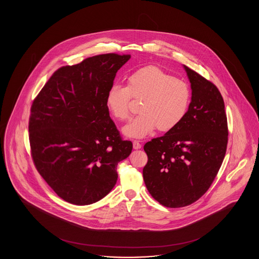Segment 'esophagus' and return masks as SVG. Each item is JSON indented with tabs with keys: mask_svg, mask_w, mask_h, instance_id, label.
Segmentation results:
<instances>
[{
	"mask_svg": "<svg viewBox=\"0 0 259 259\" xmlns=\"http://www.w3.org/2000/svg\"><path fill=\"white\" fill-rule=\"evenodd\" d=\"M142 147V145L140 144L139 141H133V148L134 149H140Z\"/></svg>",
	"mask_w": 259,
	"mask_h": 259,
	"instance_id": "34e87169",
	"label": "esophagus"
}]
</instances>
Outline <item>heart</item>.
I'll return each instance as SVG.
<instances>
[{
    "label": "heart",
    "instance_id": "obj_1",
    "mask_svg": "<svg viewBox=\"0 0 259 259\" xmlns=\"http://www.w3.org/2000/svg\"><path fill=\"white\" fill-rule=\"evenodd\" d=\"M191 92L188 84L160 68L148 66L131 74L127 87L112 84L106 97L111 115L126 120L131 114V101L142 100L141 113L124 126V135L142 139L156 128L168 132L183 121L188 111Z\"/></svg>",
    "mask_w": 259,
    "mask_h": 259
}]
</instances>
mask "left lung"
Segmentation results:
<instances>
[{"label":"left lung","instance_id":"obj_1","mask_svg":"<svg viewBox=\"0 0 259 259\" xmlns=\"http://www.w3.org/2000/svg\"><path fill=\"white\" fill-rule=\"evenodd\" d=\"M192 97L183 121L148 142L143 169L150 195L168 208H182L202 197L217 177L228 143L224 101L218 87L185 66Z\"/></svg>","mask_w":259,"mask_h":259}]
</instances>
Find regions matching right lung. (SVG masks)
Returning <instances> with one entry per match:
<instances>
[{"instance_id": "1", "label": "right lung", "mask_w": 259, "mask_h": 259, "mask_svg": "<svg viewBox=\"0 0 259 259\" xmlns=\"http://www.w3.org/2000/svg\"><path fill=\"white\" fill-rule=\"evenodd\" d=\"M129 54L107 53L63 66L31 106L29 141L37 172L63 200L90 205L117 181L133 145L110 117L106 97Z\"/></svg>"}]
</instances>
